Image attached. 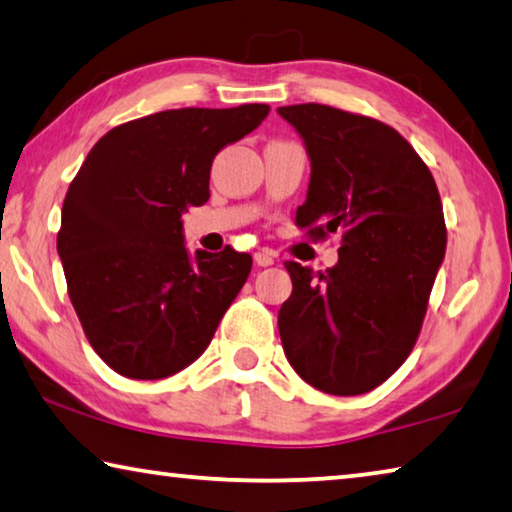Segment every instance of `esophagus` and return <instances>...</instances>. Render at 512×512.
<instances>
[{"instance_id": "1", "label": "esophagus", "mask_w": 512, "mask_h": 512, "mask_svg": "<svg viewBox=\"0 0 512 512\" xmlns=\"http://www.w3.org/2000/svg\"><path fill=\"white\" fill-rule=\"evenodd\" d=\"M253 257H255V264L257 266H271V264H275V257L268 253V250H257Z\"/></svg>"}]
</instances>
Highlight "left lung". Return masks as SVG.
Segmentation results:
<instances>
[{"label":"left lung","mask_w":512,"mask_h":512,"mask_svg":"<svg viewBox=\"0 0 512 512\" xmlns=\"http://www.w3.org/2000/svg\"><path fill=\"white\" fill-rule=\"evenodd\" d=\"M305 140V237L341 232L325 273L284 262L293 291L277 316L284 354L318 391L361 395L393 375L420 336L445 257L443 203L413 146L384 124L323 103L277 108Z\"/></svg>","instance_id":"obj_1"}]
</instances>
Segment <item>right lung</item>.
<instances>
[{"mask_svg":"<svg viewBox=\"0 0 512 512\" xmlns=\"http://www.w3.org/2000/svg\"><path fill=\"white\" fill-rule=\"evenodd\" d=\"M266 103L178 108L126 121L92 146L63 203L58 255L94 352L128 379L196 361L244 287L253 257L183 244V214L210 198L225 144L262 124Z\"/></svg>","mask_w":512,"mask_h":512,"instance_id":"add662e5","label":"right lung"}]
</instances>
